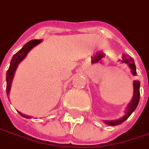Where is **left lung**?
Listing matches in <instances>:
<instances>
[{
	"mask_svg": "<svg viewBox=\"0 0 149 149\" xmlns=\"http://www.w3.org/2000/svg\"><path fill=\"white\" fill-rule=\"evenodd\" d=\"M122 62L126 63L129 66V68H131L132 72L133 75H136V67L134 64L133 59L127 55L123 56V60ZM139 87H140V81H134L133 82V97L132 101L130 102V103L127 105L126 110V114L121 118L120 119L116 120V121H105V123L108 125H118L122 123H123L125 120H127L129 116L133 113V112L136 109V107H138V104L139 102V98H140V91H139Z\"/></svg>",
	"mask_w": 149,
	"mask_h": 149,
	"instance_id": "left-lung-1",
	"label": "left lung"
}]
</instances>
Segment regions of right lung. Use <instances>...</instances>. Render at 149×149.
<instances>
[{
  "mask_svg": "<svg viewBox=\"0 0 149 149\" xmlns=\"http://www.w3.org/2000/svg\"><path fill=\"white\" fill-rule=\"evenodd\" d=\"M41 42H42V40H31V41H30L23 47L21 49L20 51H18L16 54L13 56V57H12V59L10 61L9 69L7 70V72H6V94L7 95H9L10 84H11V81H12L13 77H14V73H15V71H16L18 64L25 58V56L29 52L31 49L33 47L36 46L37 44H39ZM18 113L21 116H22L23 118H31L30 116L25 115V114L20 113V112H18Z\"/></svg>",
  "mask_w": 149,
  "mask_h": 149,
  "instance_id": "1",
  "label": "right lung"
}]
</instances>
